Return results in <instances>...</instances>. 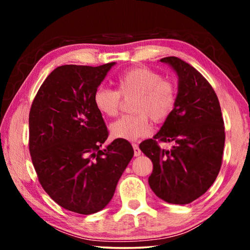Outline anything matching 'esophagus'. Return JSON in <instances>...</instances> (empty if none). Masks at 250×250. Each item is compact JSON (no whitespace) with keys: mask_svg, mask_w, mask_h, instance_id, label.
<instances>
[{"mask_svg":"<svg viewBox=\"0 0 250 250\" xmlns=\"http://www.w3.org/2000/svg\"><path fill=\"white\" fill-rule=\"evenodd\" d=\"M132 147L134 151V156H139L141 154V150L139 149V146L137 145V143H132Z\"/></svg>","mask_w":250,"mask_h":250,"instance_id":"1","label":"esophagus"}]
</instances>
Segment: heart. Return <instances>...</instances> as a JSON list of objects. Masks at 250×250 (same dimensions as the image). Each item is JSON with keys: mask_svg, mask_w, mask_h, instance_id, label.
<instances>
[{"mask_svg": "<svg viewBox=\"0 0 250 250\" xmlns=\"http://www.w3.org/2000/svg\"><path fill=\"white\" fill-rule=\"evenodd\" d=\"M118 90L98 87L92 96L95 108L103 116L113 117L119 111L121 97L134 96L132 115H126L110 125L113 138L133 141L146 137L151 131L150 120L160 124L171 116L177 100V86L172 79L149 67H133L118 76Z\"/></svg>", "mask_w": 250, "mask_h": 250, "instance_id": "heart-1", "label": "heart"}]
</instances>
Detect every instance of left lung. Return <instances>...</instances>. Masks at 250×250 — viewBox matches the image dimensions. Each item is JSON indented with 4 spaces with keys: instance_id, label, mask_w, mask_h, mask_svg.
I'll return each instance as SVG.
<instances>
[{
    "instance_id": "8db88e82",
    "label": "left lung",
    "mask_w": 250,
    "mask_h": 250,
    "mask_svg": "<svg viewBox=\"0 0 250 250\" xmlns=\"http://www.w3.org/2000/svg\"><path fill=\"white\" fill-rule=\"evenodd\" d=\"M179 76L175 108L153 139L140 150L153 163L149 176L152 191L171 204H188L202 196L222 167L225 126L216 94L210 83L188 62L170 56L160 59ZM158 142H173L170 151Z\"/></svg>"
}]
</instances>
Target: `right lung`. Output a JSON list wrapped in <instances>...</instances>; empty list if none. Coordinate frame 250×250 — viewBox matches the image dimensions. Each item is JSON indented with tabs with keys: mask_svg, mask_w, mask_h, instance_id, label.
Wrapping results in <instances>:
<instances>
[{
	"mask_svg": "<svg viewBox=\"0 0 250 250\" xmlns=\"http://www.w3.org/2000/svg\"><path fill=\"white\" fill-rule=\"evenodd\" d=\"M115 64L57 67L29 111V153L40 183L53 201L74 213L104 208L134 153L122 139L101 149L109 132L92 96Z\"/></svg>",
	"mask_w": 250,
	"mask_h": 250,
	"instance_id": "obj_1",
	"label": "right lung"
}]
</instances>
